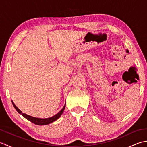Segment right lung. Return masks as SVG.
Returning <instances> with one entry per match:
<instances>
[{
  "instance_id": "1",
  "label": "right lung",
  "mask_w": 147,
  "mask_h": 147,
  "mask_svg": "<svg viewBox=\"0 0 147 147\" xmlns=\"http://www.w3.org/2000/svg\"><path fill=\"white\" fill-rule=\"evenodd\" d=\"M12 104H13L16 110L18 112V113H20V114H21L24 117H25L26 119L29 120L30 121L32 122V123L36 124V125H41V126H42V125H47V124H51V123H53V122H54V121L57 120V119H59V117H60V116L62 115V114L63 113V112L64 111V109H65V104L63 108L61 109V111H59L57 114L54 115V116H52L51 117H49V118L41 119V118H38V117H35L30 116V115H27L26 114L23 113V112H22L20 110V109H19L16 107V106L15 105V104H14L13 102L12 101Z\"/></svg>"
}]
</instances>
